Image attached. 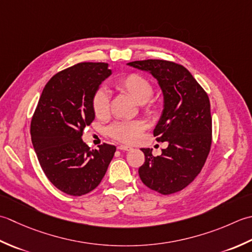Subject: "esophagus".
Masks as SVG:
<instances>
[{"instance_id":"34e87169","label":"esophagus","mask_w":252,"mask_h":252,"mask_svg":"<svg viewBox=\"0 0 252 252\" xmlns=\"http://www.w3.org/2000/svg\"><path fill=\"white\" fill-rule=\"evenodd\" d=\"M117 149L121 151H131L132 148L129 147V146H124V145H120L119 147H117Z\"/></svg>"}]
</instances>
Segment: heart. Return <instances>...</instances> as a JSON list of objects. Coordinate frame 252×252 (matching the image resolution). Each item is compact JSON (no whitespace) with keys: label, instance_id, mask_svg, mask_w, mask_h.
<instances>
[{"label":"heart","instance_id":"1","mask_svg":"<svg viewBox=\"0 0 252 252\" xmlns=\"http://www.w3.org/2000/svg\"><path fill=\"white\" fill-rule=\"evenodd\" d=\"M115 88L130 95L145 110L151 111L155 109L156 103L151 99L153 86L147 77L137 73L127 74L116 80ZM91 105L95 117L100 120L106 119L110 114V96L107 92L104 89H97L92 95ZM143 130L145 124L140 121L117 122L110 126L109 133L116 140L132 143L139 139Z\"/></svg>","mask_w":252,"mask_h":252}]
</instances>
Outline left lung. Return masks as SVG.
Here are the masks:
<instances>
[{"label":"left lung","mask_w":252,"mask_h":252,"mask_svg":"<svg viewBox=\"0 0 252 252\" xmlns=\"http://www.w3.org/2000/svg\"><path fill=\"white\" fill-rule=\"evenodd\" d=\"M150 71L164 95V109L153 130L158 142H168L162 155L153 157L151 149H141L145 163L139 176L148 188L171 194L187 187L201 172L212 143L210 100L187 68L175 62L145 60L128 63Z\"/></svg>","instance_id":"obj_1"}]
</instances>
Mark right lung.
Masks as SVG:
<instances>
[{
    "label": "right lung",
    "mask_w": 252,
    "mask_h": 252,
    "mask_svg": "<svg viewBox=\"0 0 252 252\" xmlns=\"http://www.w3.org/2000/svg\"><path fill=\"white\" fill-rule=\"evenodd\" d=\"M112 74L107 63H78L59 71L41 94L30 124L32 141L41 168L54 186L70 196H83L104 177L116 147L90 149L81 140L94 120L92 95Z\"/></svg>",
    "instance_id": "right-lung-1"
}]
</instances>
